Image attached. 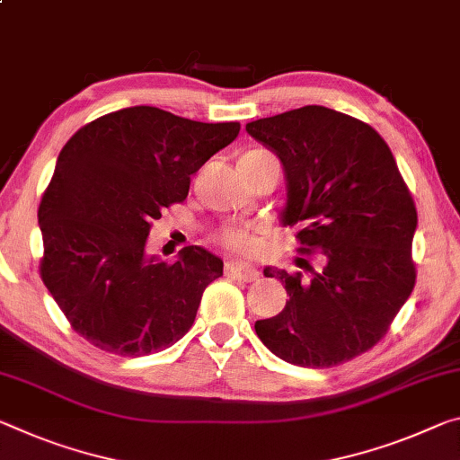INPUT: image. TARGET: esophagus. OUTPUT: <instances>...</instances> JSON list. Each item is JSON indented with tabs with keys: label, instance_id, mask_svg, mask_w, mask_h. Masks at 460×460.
Returning <instances> with one entry per match:
<instances>
[{
	"label": "esophagus",
	"instance_id": "obj_1",
	"mask_svg": "<svg viewBox=\"0 0 460 460\" xmlns=\"http://www.w3.org/2000/svg\"><path fill=\"white\" fill-rule=\"evenodd\" d=\"M225 274H227L229 279L243 280V282H253L258 280L260 276L256 268L250 264H243V261H227V264H225Z\"/></svg>",
	"mask_w": 460,
	"mask_h": 460
}]
</instances>
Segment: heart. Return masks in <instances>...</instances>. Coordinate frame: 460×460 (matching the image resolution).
Returning a JSON list of instances; mask_svg holds the SVG:
<instances>
[{"mask_svg": "<svg viewBox=\"0 0 460 460\" xmlns=\"http://www.w3.org/2000/svg\"><path fill=\"white\" fill-rule=\"evenodd\" d=\"M218 242L225 247H229L233 252L239 253H252L256 252L258 239L247 227H225L218 233Z\"/></svg>", "mask_w": 460, "mask_h": 460, "instance_id": "b5f03b06", "label": "heart"}]
</instances>
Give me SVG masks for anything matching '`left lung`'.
<instances>
[{"instance_id":"1","label":"left lung","mask_w":460,"mask_h":460,"mask_svg":"<svg viewBox=\"0 0 460 460\" xmlns=\"http://www.w3.org/2000/svg\"><path fill=\"white\" fill-rule=\"evenodd\" d=\"M245 130L282 164L280 223L301 225L298 252L322 256L311 276L264 268L288 298L279 315L256 322L258 338L295 367L352 360L387 333L415 284L418 213L395 157L373 127L325 106L247 122Z\"/></svg>"}]
</instances>
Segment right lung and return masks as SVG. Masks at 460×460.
Instances as JSON below:
<instances>
[{
  "instance_id": "1",
  "label": "right lung",
  "mask_w": 460,
  "mask_h": 460,
  "mask_svg": "<svg viewBox=\"0 0 460 460\" xmlns=\"http://www.w3.org/2000/svg\"><path fill=\"white\" fill-rule=\"evenodd\" d=\"M155 106L104 114L57 157L39 207L40 276L73 330L119 356L162 352L190 330L223 260L188 245L173 264L147 253L151 223L188 196L190 176L239 135Z\"/></svg>"
}]
</instances>
